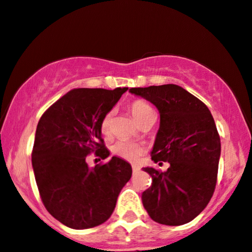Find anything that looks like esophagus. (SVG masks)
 I'll return each mask as SVG.
<instances>
[{
  "label": "esophagus",
  "mask_w": 252,
  "mask_h": 252,
  "mask_svg": "<svg viewBox=\"0 0 252 252\" xmlns=\"http://www.w3.org/2000/svg\"><path fill=\"white\" fill-rule=\"evenodd\" d=\"M138 171H139V168H138V166H136V165H132V174L136 175V174H137Z\"/></svg>",
  "instance_id": "34e87169"
}]
</instances>
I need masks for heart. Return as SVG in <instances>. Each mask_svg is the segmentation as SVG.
Here are the masks:
<instances>
[{
	"label": "heart",
	"mask_w": 252,
	"mask_h": 252,
	"mask_svg": "<svg viewBox=\"0 0 252 252\" xmlns=\"http://www.w3.org/2000/svg\"><path fill=\"white\" fill-rule=\"evenodd\" d=\"M130 111L132 116L138 124L143 120L145 116H148L150 113H153V108L148 103L143 101H135L130 105ZM111 129V114L109 113L103 117L101 122V132L104 136L109 135ZM111 151L115 155L121 157V158L129 160V162H137L143 153V147L141 144L134 143V142L126 141V139H120L113 145Z\"/></svg>",
	"instance_id": "1"
}]
</instances>
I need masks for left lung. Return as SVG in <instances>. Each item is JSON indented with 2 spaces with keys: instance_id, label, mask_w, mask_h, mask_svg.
I'll return each instance as SVG.
<instances>
[{
  "instance_id": "left-lung-1",
  "label": "left lung",
  "mask_w": 252,
  "mask_h": 252,
  "mask_svg": "<svg viewBox=\"0 0 252 252\" xmlns=\"http://www.w3.org/2000/svg\"><path fill=\"white\" fill-rule=\"evenodd\" d=\"M129 93L158 109L159 128L151 150L154 162H169L160 172L143 168L153 183L142 193L150 218L164 225L189 223L214 195L220 139L207 105L176 84L131 88Z\"/></svg>"
}]
</instances>
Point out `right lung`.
I'll return each instance as SVG.
<instances>
[{"mask_svg": "<svg viewBox=\"0 0 252 252\" xmlns=\"http://www.w3.org/2000/svg\"><path fill=\"white\" fill-rule=\"evenodd\" d=\"M126 90L72 89L38 121L32 155L36 184L45 209L69 228L104 223L131 178V165L121 157L93 168L86 160L93 151L103 159L110 155L101 122Z\"/></svg>", "mask_w": 252, "mask_h": 252, "instance_id": "add662e5", "label": "right lung"}]
</instances>
